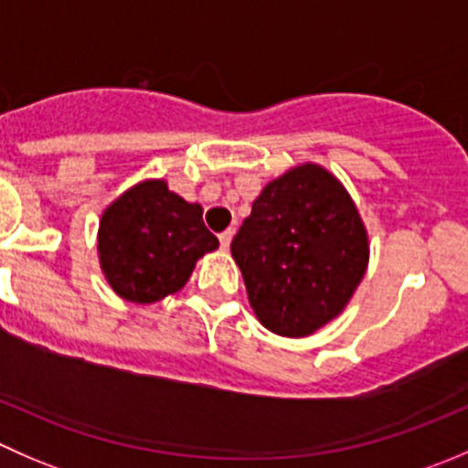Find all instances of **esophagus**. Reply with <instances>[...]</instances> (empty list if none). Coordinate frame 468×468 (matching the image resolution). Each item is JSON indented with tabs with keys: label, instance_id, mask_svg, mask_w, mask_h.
<instances>
[{
	"label": "esophagus",
	"instance_id": "esophagus-1",
	"mask_svg": "<svg viewBox=\"0 0 468 468\" xmlns=\"http://www.w3.org/2000/svg\"><path fill=\"white\" fill-rule=\"evenodd\" d=\"M233 233H235L233 229H229V230H224V233H219L221 249H229L230 247V239H233Z\"/></svg>",
	"mask_w": 468,
	"mask_h": 468
}]
</instances>
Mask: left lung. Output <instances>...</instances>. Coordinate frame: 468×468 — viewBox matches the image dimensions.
Returning a JSON list of instances; mask_svg holds the SVG:
<instances>
[{"label":"left lung","instance_id":"8db88e82","mask_svg":"<svg viewBox=\"0 0 468 468\" xmlns=\"http://www.w3.org/2000/svg\"><path fill=\"white\" fill-rule=\"evenodd\" d=\"M258 322L308 337L344 313L369 264V235L335 174L303 163L273 178L230 244Z\"/></svg>","mask_w":468,"mask_h":468}]
</instances>
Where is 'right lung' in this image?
<instances>
[{"instance_id": "add662e5", "label": "right lung", "mask_w": 468, "mask_h": 468, "mask_svg": "<svg viewBox=\"0 0 468 468\" xmlns=\"http://www.w3.org/2000/svg\"><path fill=\"white\" fill-rule=\"evenodd\" d=\"M219 239L204 207L187 204L165 178H146L117 197L99 219L97 251L108 285L133 303H155L190 281L195 264Z\"/></svg>"}]
</instances>
